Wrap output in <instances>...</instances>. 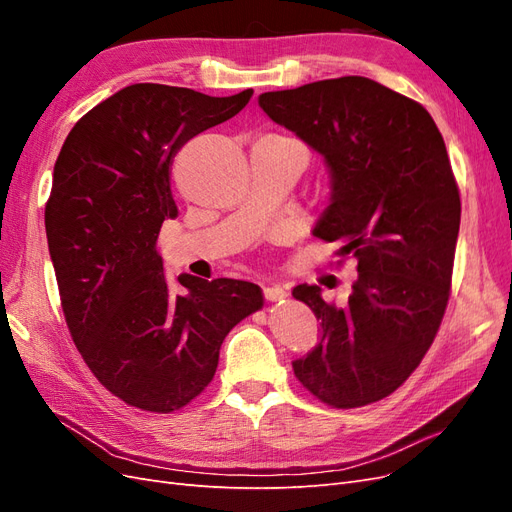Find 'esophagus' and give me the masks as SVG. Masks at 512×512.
Returning a JSON list of instances; mask_svg holds the SVG:
<instances>
[{
    "instance_id": "34e87169",
    "label": "esophagus",
    "mask_w": 512,
    "mask_h": 512,
    "mask_svg": "<svg viewBox=\"0 0 512 512\" xmlns=\"http://www.w3.org/2000/svg\"><path fill=\"white\" fill-rule=\"evenodd\" d=\"M262 292H265V299L269 303H277V301L286 299V290L280 288V286H265V288H262Z\"/></svg>"
}]
</instances>
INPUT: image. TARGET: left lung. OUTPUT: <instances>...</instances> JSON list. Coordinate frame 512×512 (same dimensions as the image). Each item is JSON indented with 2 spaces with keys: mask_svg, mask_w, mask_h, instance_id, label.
<instances>
[{
  "mask_svg": "<svg viewBox=\"0 0 512 512\" xmlns=\"http://www.w3.org/2000/svg\"><path fill=\"white\" fill-rule=\"evenodd\" d=\"M258 104L327 160L333 194L314 235L339 245V262H359L346 305L292 288L322 327L294 376L331 408L374 404L421 365L451 297L461 200L444 138L423 104L365 76L267 91Z\"/></svg>",
  "mask_w": 512,
  "mask_h": 512,
  "instance_id": "obj_1",
  "label": "left lung"
}]
</instances>
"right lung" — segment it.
<instances>
[{
  "label": "right lung",
  "mask_w": 512,
  "mask_h": 512,
  "mask_svg": "<svg viewBox=\"0 0 512 512\" xmlns=\"http://www.w3.org/2000/svg\"><path fill=\"white\" fill-rule=\"evenodd\" d=\"M252 94L136 83L76 121L57 156L44 226L61 309L91 374L128 406H188L213 380L230 329L265 305L252 282L183 273L170 286L158 252L164 220L179 213L177 151Z\"/></svg>",
  "instance_id": "add662e5"
}]
</instances>
